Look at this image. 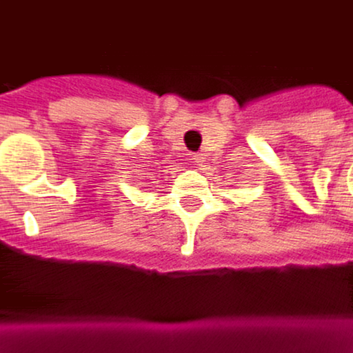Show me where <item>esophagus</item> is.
Listing matches in <instances>:
<instances>
[{"label": "esophagus", "mask_w": 353, "mask_h": 353, "mask_svg": "<svg viewBox=\"0 0 353 353\" xmlns=\"http://www.w3.org/2000/svg\"><path fill=\"white\" fill-rule=\"evenodd\" d=\"M205 157H207L205 153H200V152H198V153H194V155H192V161L196 162L198 168H201V165L205 164Z\"/></svg>", "instance_id": "esophagus-1"}]
</instances>
